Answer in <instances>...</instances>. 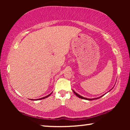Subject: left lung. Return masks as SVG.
<instances>
[{
	"label": "left lung",
	"mask_w": 130,
	"mask_h": 130,
	"mask_svg": "<svg viewBox=\"0 0 130 130\" xmlns=\"http://www.w3.org/2000/svg\"><path fill=\"white\" fill-rule=\"evenodd\" d=\"M73 92H74V93L75 94V95L77 96L78 97V98H81V99H86V100H93V99H98V98H101L102 96H101V97H99V98H93V99H88V98H84V97H83V96H80V95H79V94L78 93H76V92H74V90H73Z\"/></svg>",
	"instance_id": "1"
}]
</instances>
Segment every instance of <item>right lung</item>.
Returning <instances> with one entry per match:
<instances>
[{
	"mask_svg": "<svg viewBox=\"0 0 130 130\" xmlns=\"http://www.w3.org/2000/svg\"><path fill=\"white\" fill-rule=\"evenodd\" d=\"M52 93H51L50 94H49L48 95H47V96H45V97H43V98H40V99H37V100H41V99H45V98H47L48 96H49L50 95H51V94Z\"/></svg>",
	"mask_w": 130,
	"mask_h": 130,
	"instance_id": "1",
	"label": "right lung"
}]
</instances>
